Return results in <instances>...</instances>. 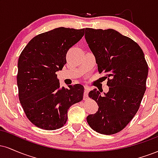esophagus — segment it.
I'll return each mask as SVG.
<instances>
[{
  "instance_id": "esophagus-1",
  "label": "esophagus",
  "mask_w": 158,
  "mask_h": 158,
  "mask_svg": "<svg viewBox=\"0 0 158 158\" xmlns=\"http://www.w3.org/2000/svg\"><path fill=\"white\" fill-rule=\"evenodd\" d=\"M90 91V88L88 86H85V92H84V98H87L88 96V93Z\"/></svg>"
}]
</instances>
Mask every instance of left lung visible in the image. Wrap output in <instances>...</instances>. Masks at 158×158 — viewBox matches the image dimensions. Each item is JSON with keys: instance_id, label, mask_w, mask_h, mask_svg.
<instances>
[{"instance_id": "obj_1", "label": "left lung", "mask_w": 158, "mask_h": 158, "mask_svg": "<svg viewBox=\"0 0 158 158\" xmlns=\"http://www.w3.org/2000/svg\"><path fill=\"white\" fill-rule=\"evenodd\" d=\"M85 40L95 56L99 73H107L108 93L94 89L89 97L99 108L87 117L92 129L102 135L120 131L138 110L146 89L148 68L142 49L113 29L85 28Z\"/></svg>"}]
</instances>
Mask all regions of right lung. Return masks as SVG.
<instances>
[{
  "instance_id": "add662e5",
  "label": "right lung",
  "mask_w": 158,
  "mask_h": 158,
  "mask_svg": "<svg viewBox=\"0 0 158 158\" xmlns=\"http://www.w3.org/2000/svg\"><path fill=\"white\" fill-rule=\"evenodd\" d=\"M85 29L59 27L35 36L18 61L19 100L27 117L44 130L61 128L68 110L83 99L81 85L61 88L56 72L67 63L68 50L84 35Z\"/></svg>"
}]
</instances>
